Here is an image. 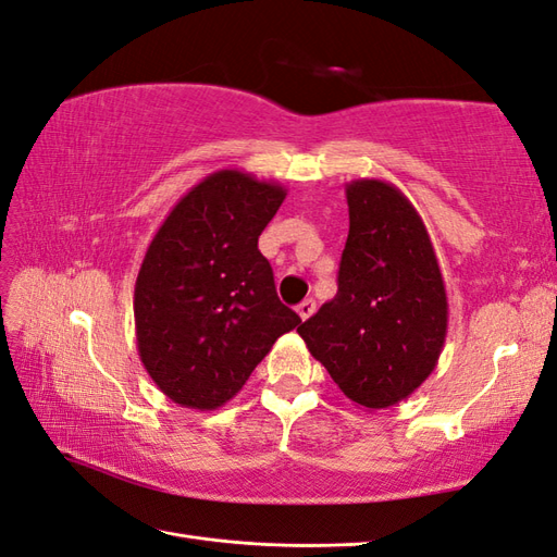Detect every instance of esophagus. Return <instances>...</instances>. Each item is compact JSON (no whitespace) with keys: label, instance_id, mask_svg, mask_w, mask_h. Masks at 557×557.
Segmentation results:
<instances>
[{"label":"esophagus","instance_id":"obj_1","mask_svg":"<svg viewBox=\"0 0 557 557\" xmlns=\"http://www.w3.org/2000/svg\"><path fill=\"white\" fill-rule=\"evenodd\" d=\"M296 313H299V318H301V320H308L310 315L315 313V301H313V299H306V301H301L299 306H296Z\"/></svg>","mask_w":557,"mask_h":557}]
</instances>
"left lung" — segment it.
Wrapping results in <instances>:
<instances>
[{
  "mask_svg": "<svg viewBox=\"0 0 557 557\" xmlns=\"http://www.w3.org/2000/svg\"><path fill=\"white\" fill-rule=\"evenodd\" d=\"M348 237L339 292L296 330L346 398L368 410L396 406L434 372L448 301L416 206L386 180L346 185Z\"/></svg>",
  "mask_w": 557,
  "mask_h": 557,
  "instance_id": "8db88e82",
  "label": "left lung"
}]
</instances>
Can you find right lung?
Returning <instances> with one entry per match:
<instances>
[{"mask_svg": "<svg viewBox=\"0 0 557 557\" xmlns=\"http://www.w3.org/2000/svg\"><path fill=\"white\" fill-rule=\"evenodd\" d=\"M287 189L237 168L194 185L153 235L135 282L139 360L173 404L215 410L301 318L277 299L258 237Z\"/></svg>", "mask_w": 557, "mask_h": 557, "instance_id": "obj_1", "label": "right lung"}]
</instances>
